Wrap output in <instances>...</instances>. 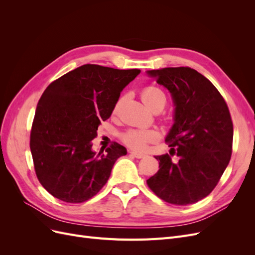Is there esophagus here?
<instances>
[{
	"label": "esophagus",
	"instance_id": "obj_1",
	"mask_svg": "<svg viewBox=\"0 0 255 255\" xmlns=\"http://www.w3.org/2000/svg\"><path fill=\"white\" fill-rule=\"evenodd\" d=\"M129 153H130V155H133L136 158H142L145 156L142 153H137V152H129Z\"/></svg>",
	"mask_w": 255,
	"mask_h": 255
}]
</instances>
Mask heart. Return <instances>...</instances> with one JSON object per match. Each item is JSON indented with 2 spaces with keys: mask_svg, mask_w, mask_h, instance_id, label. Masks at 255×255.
<instances>
[{
  "mask_svg": "<svg viewBox=\"0 0 255 255\" xmlns=\"http://www.w3.org/2000/svg\"><path fill=\"white\" fill-rule=\"evenodd\" d=\"M141 98L146 106L150 107L152 111L163 110L167 102V96L165 91L156 85H148L141 90ZM122 98L118 99L115 103L113 113H117L119 106L121 104ZM122 141L125 142L129 148L136 151H143L149 143L155 142L159 135L154 129H128V132L122 134Z\"/></svg>",
  "mask_w": 255,
  "mask_h": 255,
  "instance_id": "b5f03b06",
  "label": "heart"
}]
</instances>
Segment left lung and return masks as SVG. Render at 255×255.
I'll list each match as a JSON object with an SVG mask.
<instances>
[{
	"label": "left lung",
	"instance_id": "left-lung-1",
	"mask_svg": "<svg viewBox=\"0 0 255 255\" xmlns=\"http://www.w3.org/2000/svg\"><path fill=\"white\" fill-rule=\"evenodd\" d=\"M171 92L174 125L166 142L170 154L155 156L159 170L146 180L165 202L188 205L207 197L232 155L233 122L218 89L189 67L149 71Z\"/></svg>",
	"mask_w": 255,
	"mask_h": 255
}]
</instances>
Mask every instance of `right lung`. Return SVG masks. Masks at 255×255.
<instances>
[{
	"instance_id": "obj_1",
	"label": "right lung",
	"mask_w": 255,
	"mask_h": 255,
	"mask_svg": "<svg viewBox=\"0 0 255 255\" xmlns=\"http://www.w3.org/2000/svg\"><path fill=\"white\" fill-rule=\"evenodd\" d=\"M139 73V69L87 64L60 76L43 91L29 146L37 179L53 197L82 203L106 184L127 149L114 141L96 154L91 141L101 121L111 117L122 89Z\"/></svg>"
}]
</instances>
